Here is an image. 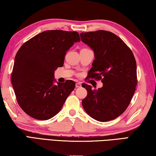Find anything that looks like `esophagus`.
Returning <instances> with one entry per match:
<instances>
[{
  "label": "esophagus",
  "mask_w": 156,
  "mask_h": 156,
  "mask_svg": "<svg viewBox=\"0 0 156 156\" xmlns=\"http://www.w3.org/2000/svg\"><path fill=\"white\" fill-rule=\"evenodd\" d=\"M81 86H82V84L80 83H76V88H80V87H81Z\"/></svg>",
  "instance_id": "34e87169"
}]
</instances>
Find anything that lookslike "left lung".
Masks as SVG:
<instances>
[{"label": "left lung", "instance_id": "obj_1", "mask_svg": "<svg viewBox=\"0 0 156 156\" xmlns=\"http://www.w3.org/2000/svg\"><path fill=\"white\" fill-rule=\"evenodd\" d=\"M80 38L94 53L89 77L102 78L103 83L94 90L91 85L82 84L87 91L82 105L89 115L100 122L115 119L126 110L136 90L135 58L122 39L110 31L82 32Z\"/></svg>", "mask_w": 156, "mask_h": 156}]
</instances>
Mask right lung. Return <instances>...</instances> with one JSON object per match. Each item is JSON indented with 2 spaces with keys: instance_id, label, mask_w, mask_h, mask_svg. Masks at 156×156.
<instances>
[{
  "instance_id": "1",
  "label": "right lung",
  "mask_w": 156,
  "mask_h": 156,
  "mask_svg": "<svg viewBox=\"0 0 156 156\" xmlns=\"http://www.w3.org/2000/svg\"><path fill=\"white\" fill-rule=\"evenodd\" d=\"M76 31L49 30L26 42L15 56L12 83L19 106L35 119L46 120L58 113L76 83H54V72L64 64L65 56L74 43Z\"/></svg>"
}]
</instances>
